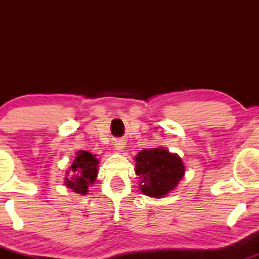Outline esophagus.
Instances as JSON below:
<instances>
[{"instance_id": "34e87169", "label": "esophagus", "mask_w": 259, "mask_h": 259, "mask_svg": "<svg viewBox=\"0 0 259 259\" xmlns=\"http://www.w3.org/2000/svg\"><path fill=\"white\" fill-rule=\"evenodd\" d=\"M124 145H125V144H124V141H118L117 144H115V148H117V150H119V151L123 150Z\"/></svg>"}]
</instances>
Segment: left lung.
Instances as JSON below:
<instances>
[{"mask_svg": "<svg viewBox=\"0 0 259 259\" xmlns=\"http://www.w3.org/2000/svg\"><path fill=\"white\" fill-rule=\"evenodd\" d=\"M135 173L140 179V189L151 197H163L173 190L183 178L185 169L177 154L164 148L142 150L135 157Z\"/></svg>", "mask_w": 259, "mask_h": 259, "instance_id": "8db88e82", "label": "left lung"}]
</instances>
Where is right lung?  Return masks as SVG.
Listing matches in <instances>:
<instances>
[{
  "instance_id": "1",
  "label": "right lung",
  "mask_w": 259,
  "mask_h": 259,
  "mask_svg": "<svg viewBox=\"0 0 259 259\" xmlns=\"http://www.w3.org/2000/svg\"><path fill=\"white\" fill-rule=\"evenodd\" d=\"M97 164L99 160L95 158V156L86 151H80L68 171L70 178H65L67 186L73 189L74 192L85 195L88 192L89 184L94 183L96 179Z\"/></svg>"
}]
</instances>
